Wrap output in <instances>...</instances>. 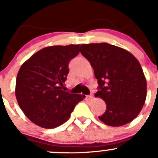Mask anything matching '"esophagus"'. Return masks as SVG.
<instances>
[{
    "label": "esophagus",
    "mask_w": 158,
    "mask_h": 158,
    "mask_svg": "<svg viewBox=\"0 0 158 158\" xmlns=\"http://www.w3.org/2000/svg\"><path fill=\"white\" fill-rule=\"evenodd\" d=\"M87 98H88L89 99H92V98H93V94L91 93L90 95H88V96H87Z\"/></svg>",
    "instance_id": "esophagus-1"
}]
</instances>
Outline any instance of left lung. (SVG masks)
Segmentation results:
<instances>
[{"instance_id":"left-lung-1","label":"left lung","mask_w":158,"mask_h":158,"mask_svg":"<svg viewBox=\"0 0 158 158\" xmlns=\"http://www.w3.org/2000/svg\"><path fill=\"white\" fill-rule=\"evenodd\" d=\"M80 52L94 69L98 90L106 103L98 118L106 125L122 126L133 121L147 96V82L138 60L126 49L107 43L82 44Z\"/></svg>"}]
</instances>
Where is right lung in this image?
<instances>
[{
  "label": "right lung",
  "mask_w": 158,
  "mask_h": 158,
  "mask_svg": "<svg viewBox=\"0 0 158 158\" xmlns=\"http://www.w3.org/2000/svg\"><path fill=\"white\" fill-rule=\"evenodd\" d=\"M80 45L52 46L40 49L20 67L15 95L25 115L44 128H54L69 118L85 95L64 92L68 65L79 54Z\"/></svg>",
  "instance_id": "add662e5"
}]
</instances>
